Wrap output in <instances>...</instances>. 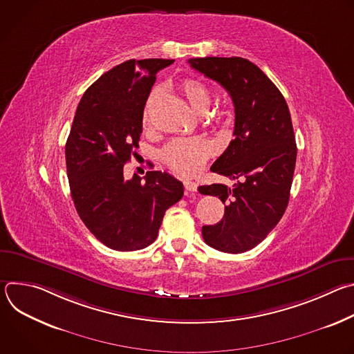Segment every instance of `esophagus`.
Wrapping results in <instances>:
<instances>
[{
  "mask_svg": "<svg viewBox=\"0 0 354 354\" xmlns=\"http://www.w3.org/2000/svg\"><path fill=\"white\" fill-rule=\"evenodd\" d=\"M183 186H185L186 193H189V192L193 193V192L197 190V185L194 182H192V180H183Z\"/></svg>",
  "mask_w": 354,
  "mask_h": 354,
  "instance_id": "obj_1",
  "label": "esophagus"
}]
</instances>
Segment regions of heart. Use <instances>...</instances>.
I'll list each match as a JSON object with an SVG mask.
<instances>
[{"mask_svg":"<svg viewBox=\"0 0 354 354\" xmlns=\"http://www.w3.org/2000/svg\"><path fill=\"white\" fill-rule=\"evenodd\" d=\"M180 91L196 113L203 115L209 111L212 93L203 82L194 78H186L180 82ZM154 96V93L151 95L145 105L142 113L144 126L149 123V111L153 106ZM212 154L213 145L209 140L205 137H187L169 141L161 151V158L175 172L189 176L197 174Z\"/></svg>","mask_w":354,"mask_h":354,"instance_id":"heart-1","label":"heart"}]
</instances>
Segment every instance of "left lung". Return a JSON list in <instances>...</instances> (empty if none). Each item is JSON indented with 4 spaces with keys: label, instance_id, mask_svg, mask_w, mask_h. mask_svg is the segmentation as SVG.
<instances>
[{
    "label": "left lung",
    "instance_id": "1",
    "mask_svg": "<svg viewBox=\"0 0 354 354\" xmlns=\"http://www.w3.org/2000/svg\"><path fill=\"white\" fill-rule=\"evenodd\" d=\"M189 64L217 81L235 108L234 140L212 171L236 182L198 186V192L225 205L220 223L201 228L205 242L241 254L261 243L287 209L297 160L290 111L277 86L246 59H190Z\"/></svg>",
    "mask_w": 354,
    "mask_h": 354
}]
</instances>
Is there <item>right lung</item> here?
<instances>
[{"instance_id":"add662e5","label":"right lung","mask_w":354,"mask_h":354,"mask_svg":"<svg viewBox=\"0 0 354 354\" xmlns=\"http://www.w3.org/2000/svg\"><path fill=\"white\" fill-rule=\"evenodd\" d=\"M174 60H127L100 75L82 95L66 144L75 210L86 228L115 250L153 243L165 212L182 198L172 175L149 171L124 179L138 148L144 106L160 70Z\"/></svg>"}]
</instances>
